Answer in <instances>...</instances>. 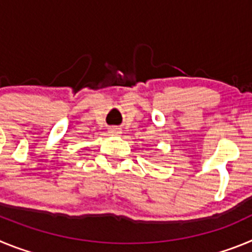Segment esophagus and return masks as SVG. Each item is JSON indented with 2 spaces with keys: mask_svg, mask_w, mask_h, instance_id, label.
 <instances>
[{
  "mask_svg": "<svg viewBox=\"0 0 252 252\" xmlns=\"http://www.w3.org/2000/svg\"><path fill=\"white\" fill-rule=\"evenodd\" d=\"M108 132H110L111 135H120V133H121V130H120V128H117V127H112V128H110V130H108Z\"/></svg>",
  "mask_w": 252,
  "mask_h": 252,
  "instance_id": "obj_1",
  "label": "esophagus"
}]
</instances>
